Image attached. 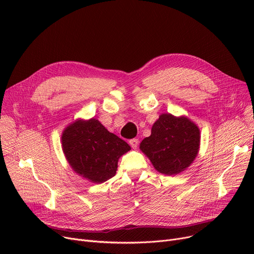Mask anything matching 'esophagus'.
I'll return each mask as SVG.
<instances>
[{
  "label": "esophagus",
  "instance_id": "1",
  "mask_svg": "<svg viewBox=\"0 0 254 254\" xmlns=\"http://www.w3.org/2000/svg\"><path fill=\"white\" fill-rule=\"evenodd\" d=\"M128 143H129V145H130V147L131 148H137V146H138V144H139V140L138 139H131V140H129L128 141Z\"/></svg>",
  "mask_w": 254,
  "mask_h": 254
}]
</instances>
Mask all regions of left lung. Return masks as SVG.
<instances>
[{"mask_svg":"<svg viewBox=\"0 0 254 254\" xmlns=\"http://www.w3.org/2000/svg\"><path fill=\"white\" fill-rule=\"evenodd\" d=\"M199 129L188 117L164 113L154 123L151 135L140 144L156 171L177 175L189 168L198 152Z\"/></svg>","mask_w":254,"mask_h":254,"instance_id":"1","label":"left lung"}]
</instances>
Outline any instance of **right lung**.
<instances>
[{
  "instance_id": "obj_1",
  "label": "right lung",
  "mask_w": 254,
  "mask_h": 254,
  "mask_svg": "<svg viewBox=\"0 0 254 254\" xmlns=\"http://www.w3.org/2000/svg\"><path fill=\"white\" fill-rule=\"evenodd\" d=\"M66 161L77 174L93 183H102L116 174L119 157L129 145L91 118L78 119L66 127L62 136Z\"/></svg>"
}]
</instances>
